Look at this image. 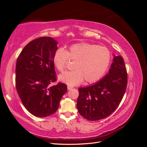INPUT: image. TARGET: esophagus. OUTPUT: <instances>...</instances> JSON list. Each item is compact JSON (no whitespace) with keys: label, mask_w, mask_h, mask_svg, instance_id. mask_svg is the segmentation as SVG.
I'll use <instances>...</instances> for the list:
<instances>
[{"label":"esophagus","mask_w":147,"mask_h":147,"mask_svg":"<svg viewBox=\"0 0 147 147\" xmlns=\"http://www.w3.org/2000/svg\"><path fill=\"white\" fill-rule=\"evenodd\" d=\"M72 88H73V87H72V86H69V85H68V86H67V90H72Z\"/></svg>","instance_id":"1"}]
</instances>
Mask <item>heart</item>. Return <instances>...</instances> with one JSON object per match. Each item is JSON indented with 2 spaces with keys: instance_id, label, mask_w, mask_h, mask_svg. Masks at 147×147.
<instances>
[{
  "instance_id": "heart-1",
  "label": "heart",
  "mask_w": 147,
  "mask_h": 147,
  "mask_svg": "<svg viewBox=\"0 0 147 147\" xmlns=\"http://www.w3.org/2000/svg\"><path fill=\"white\" fill-rule=\"evenodd\" d=\"M75 60L71 71H66L59 75V80L71 86L83 82L94 83L104 76L111 61V53L104 47L87 43H75L67 50L63 48L56 50L53 62L59 71H63L69 59Z\"/></svg>"
}]
</instances>
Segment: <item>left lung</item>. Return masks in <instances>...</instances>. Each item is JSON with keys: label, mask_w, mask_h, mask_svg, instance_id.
<instances>
[{"label": "left lung", "mask_w": 147, "mask_h": 147, "mask_svg": "<svg viewBox=\"0 0 147 147\" xmlns=\"http://www.w3.org/2000/svg\"><path fill=\"white\" fill-rule=\"evenodd\" d=\"M127 83V74L123 57L114 55L109 74L90 86L78 88V112L90 121L110 116L121 102Z\"/></svg>", "instance_id": "8db88e82"}]
</instances>
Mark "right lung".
Listing matches in <instances>:
<instances>
[{
    "label": "right lung",
    "mask_w": 147,
    "mask_h": 147,
    "mask_svg": "<svg viewBox=\"0 0 147 147\" xmlns=\"http://www.w3.org/2000/svg\"><path fill=\"white\" fill-rule=\"evenodd\" d=\"M57 42L50 37L30 42L17 59L15 82L22 103L35 117L50 116L58 109L62 97L67 90L64 83L56 81L53 56Z\"/></svg>",
    "instance_id": "right-lung-1"
}]
</instances>
